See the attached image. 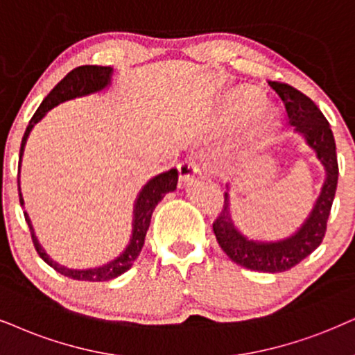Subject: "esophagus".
<instances>
[{"label": "esophagus", "mask_w": 355, "mask_h": 355, "mask_svg": "<svg viewBox=\"0 0 355 355\" xmlns=\"http://www.w3.org/2000/svg\"><path fill=\"white\" fill-rule=\"evenodd\" d=\"M178 177H180V183L190 182L195 175L200 173V167L195 160H185V162L178 164Z\"/></svg>", "instance_id": "esophagus-1"}]
</instances>
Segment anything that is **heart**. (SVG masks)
Here are the masks:
<instances>
[{
    "instance_id": "1",
    "label": "heart",
    "mask_w": 355,
    "mask_h": 355,
    "mask_svg": "<svg viewBox=\"0 0 355 355\" xmlns=\"http://www.w3.org/2000/svg\"><path fill=\"white\" fill-rule=\"evenodd\" d=\"M260 107H262V101H260L257 96L250 95L248 92H236L232 93L230 98V111L234 118H239V119L249 118V116L257 113ZM270 129H272V119L268 118V116H263L257 125L259 134L260 136H267V134L270 132Z\"/></svg>"
}]
</instances>
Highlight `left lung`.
<instances>
[{
  "instance_id": "1",
  "label": "left lung",
  "mask_w": 355,
  "mask_h": 355,
  "mask_svg": "<svg viewBox=\"0 0 355 355\" xmlns=\"http://www.w3.org/2000/svg\"><path fill=\"white\" fill-rule=\"evenodd\" d=\"M268 85L285 106L288 124L295 128V134L304 139L306 146L315 152L316 159L324 168L321 191L306 219L297 231L284 239L262 241L245 236L236 226L227 185V191L224 193V206L213 224V231L218 244L232 262L250 270L278 273L297 266L322 242L338 188L339 168L333 131L320 107L290 85L278 82H268Z\"/></svg>"
}]
</instances>
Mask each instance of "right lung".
<instances>
[{
    "mask_svg": "<svg viewBox=\"0 0 355 355\" xmlns=\"http://www.w3.org/2000/svg\"><path fill=\"white\" fill-rule=\"evenodd\" d=\"M114 70L111 67H100V65H82L77 67L70 71L67 77L62 80L60 83H57V87L52 89L49 95L44 98V101L40 103V106L35 111L33 119L29 121L28 129H26L24 137L21 142V152H19V172H21V162L22 155H24V147L28 142V137L31 131L40 119L46 116L52 107L65 103L69 100H75V98H82L93 95V93H100L103 89H106L111 85L113 80ZM178 183V172L177 168L168 170V172L155 175L154 178H150L144 187L139 191L136 201H134V211H132V232L131 239H129L125 249L121 252L118 257H114L110 262L103 263L100 267H92V268H70L55 262L51 255L46 252V249L42 248L37 236L34 232V226L31 223V218L28 213H24L26 221L31 230V236H33L34 248L37 250V254L42 257L46 263H49L53 270H57L62 275L73 278V280H82V282H106L113 280V278L119 277L121 273L128 272L132 267V263L136 262V259L141 254L142 245H144V239L147 234V230L150 226V218L154 213L155 206L159 205V201L167 193L177 190ZM17 185H19V201L21 206H24V198H22L21 193V183L19 177H17Z\"/></svg>",
    "mask_w": 355,
    "mask_h": 355,
    "instance_id": "1",
    "label": "right lung"
}]
</instances>
